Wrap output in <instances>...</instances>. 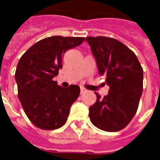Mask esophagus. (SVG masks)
<instances>
[{
  "mask_svg": "<svg viewBox=\"0 0 160 160\" xmlns=\"http://www.w3.org/2000/svg\"><path fill=\"white\" fill-rule=\"evenodd\" d=\"M87 92V89H85L84 87H80V93L83 94L85 93V92Z\"/></svg>",
  "mask_w": 160,
  "mask_h": 160,
  "instance_id": "1",
  "label": "esophagus"
}]
</instances>
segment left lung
<instances>
[{
  "label": "left lung",
  "mask_w": 160,
  "mask_h": 160,
  "mask_svg": "<svg viewBox=\"0 0 160 160\" xmlns=\"http://www.w3.org/2000/svg\"><path fill=\"white\" fill-rule=\"evenodd\" d=\"M98 72L106 76L109 93L89 108L94 126L107 132L123 129L137 111L143 91V69L137 56L118 40L107 37H88Z\"/></svg>",
  "instance_id": "8db88e82"
}]
</instances>
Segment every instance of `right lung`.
<instances>
[{"instance_id":"add662e5","label":"right lung","mask_w":160,"mask_h":160,"mask_svg":"<svg viewBox=\"0 0 160 160\" xmlns=\"http://www.w3.org/2000/svg\"><path fill=\"white\" fill-rule=\"evenodd\" d=\"M85 38L54 36L33 44L19 59L15 72L18 97L23 110L36 127L53 130L62 127L80 87L63 88L53 78L62 68V56L83 42Z\"/></svg>"}]
</instances>
